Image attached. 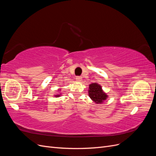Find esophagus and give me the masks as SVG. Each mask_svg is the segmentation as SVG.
Listing matches in <instances>:
<instances>
[{
    "instance_id": "34e87169",
    "label": "esophagus",
    "mask_w": 156,
    "mask_h": 156,
    "mask_svg": "<svg viewBox=\"0 0 156 156\" xmlns=\"http://www.w3.org/2000/svg\"><path fill=\"white\" fill-rule=\"evenodd\" d=\"M76 80L77 81H82V77H79V76H77V77H76Z\"/></svg>"
}]
</instances>
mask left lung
I'll return each instance as SVG.
<instances>
[{
	"mask_svg": "<svg viewBox=\"0 0 156 156\" xmlns=\"http://www.w3.org/2000/svg\"><path fill=\"white\" fill-rule=\"evenodd\" d=\"M88 96L97 104H101L108 98V95L103 92L101 86L97 83H93L89 85Z\"/></svg>",
	"mask_w": 156,
	"mask_h": 156,
	"instance_id": "8db88e82",
	"label": "left lung"
}]
</instances>
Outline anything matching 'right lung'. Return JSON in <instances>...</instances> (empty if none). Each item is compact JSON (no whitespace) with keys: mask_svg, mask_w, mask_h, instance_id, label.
<instances>
[{"mask_svg":"<svg viewBox=\"0 0 156 156\" xmlns=\"http://www.w3.org/2000/svg\"><path fill=\"white\" fill-rule=\"evenodd\" d=\"M60 95H61V94H56V95H55V96L57 98V97H60Z\"/></svg>","mask_w":156,"mask_h":156,"instance_id":"1","label":"right lung"}]
</instances>
